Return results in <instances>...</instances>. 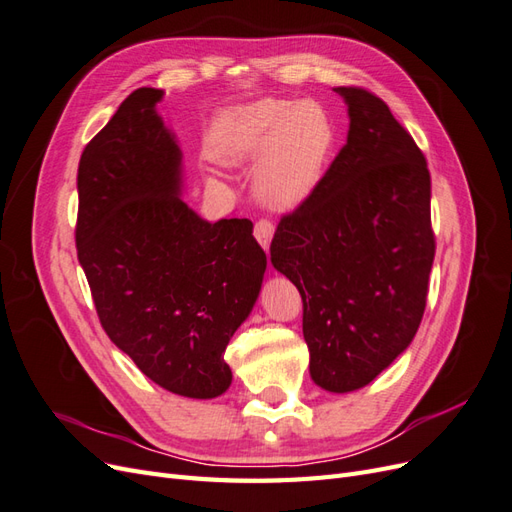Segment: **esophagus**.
I'll return each instance as SVG.
<instances>
[{
	"mask_svg": "<svg viewBox=\"0 0 512 512\" xmlns=\"http://www.w3.org/2000/svg\"><path fill=\"white\" fill-rule=\"evenodd\" d=\"M273 232H275V224L269 220V218H260L256 224H254V237L256 241L265 247V250H269V243L273 239Z\"/></svg>",
	"mask_w": 512,
	"mask_h": 512,
	"instance_id": "obj_1",
	"label": "esophagus"
}]
</instances>
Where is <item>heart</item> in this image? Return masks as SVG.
Segmentation results:
<instances>
[{
    "instance_id": "b5f03b06",
    "label": "heart",
    "mask_w": 512,
    "mask_h": 512,
    "mask_svg": "<svg viewBox=\"0 0 512 512\" xmlns=\"http://www.w3.org/2000/svg\"><path fill=\"white\" fill-rule=\"evenodd\" d=\"M333 143V119L320 104L265 98L224 111L211 128L209 151L224 164L262 156L258 190L271 205L286 207L312 192Z\"/></svg>"
}]
</instances>
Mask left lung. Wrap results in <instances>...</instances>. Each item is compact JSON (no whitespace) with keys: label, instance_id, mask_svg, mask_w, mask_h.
Returning a JSON list of instances; mask_svg holds the SVG:
<instances>
[{"label":"left lung","instance_id":"left-lung-1","mask_svg":"<svg viewBox=\"0 0 512 512\" xmlns=\"http://www.w3.org/2000/svg\"><path fill=\"white\" fill-rule=\"evenodd\" d=\"M348 141L303 203L282 215L273 267L299 288L309 374L348 393L404 352L425 314L436 256L423 151L378 96L335 87Z\"/></svg>","mask_w":512,"mask_h":512}]
</instances>
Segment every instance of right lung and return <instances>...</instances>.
I'll list each match as a JSON object with an SVG mask.
<instances>
[{
    "label": "right lung",
    "mask_w": 512,
    "mask_h": 512,
    "mask_svg": "<svg viewBox=\"0 0 512 512\" xmlns=\"http://www.w3.org/2000/svg\"><path fill=\"white\" fill-rule=\"evenodd\" d=\"M141 87L79 162L76 254L102 329L162 389L194 399L232 380L224 350L267 269L250 220L205 222L177 196L181 151Z\"/></svg>",
    "instance_id": "right-lung-1"
}]
</instances>
